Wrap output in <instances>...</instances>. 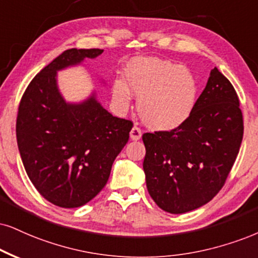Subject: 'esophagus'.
<instances>
[{"label": "esophagus", "instance_id": "1", "mask_svg": "<svg viewBox=\"0 0 258 258\" xmlns=\"http://www.w3.org/2000/svg\"><path fill=\"white\" fill-rule=\"evenodd\" d=\"M141 136H142V132H141V129H140L138 125H134V126H133L132 132H130V139L134 140V141H136V140H140V139H141Z\"/></svg>", "mask_w": 258, "mask_h": 258}]
</instances>
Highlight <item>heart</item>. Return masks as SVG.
Instances as JSON below:
<instances>
[{
    "mask_svg": "<svg viewBox=\"0 0 258 258\" xmlns=\"http://www.w3.org/2000/svg\"><path fill=\"white\" fill-rule=\"evenodd\" d=\"M126 84L114 80L112 94L122 107L130 104V90L138 98L142 122L158 132L176 129L195 109L199 86L189 68L153 57L132 59L124 71Z\"/></svg>",
    "mask_w": 258,
    "mask_h": 258,
    "instance_id": "1",
    "label": "heart"
}]
</instances>
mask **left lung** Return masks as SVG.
Instances as JSON below:
<instances>
[{
    "label": "left lung",
    "mask_w": 258,
    "mask_h": 258,
    "mask_svg": "<svg viewBox=\"0 0 258 258\" xmlns=\"http://www.w3.org/2000/svg\"><path fill=\"white\" fill-rule=\"evenodd\" d=\"M243 134L239 98L215 67L185 123L142 135L149 195L171 214L208 203L225 185Z\"/></svg>",
    "instance_id": "left-lung-1"
}]
</instances>
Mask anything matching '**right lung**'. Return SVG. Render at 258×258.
<instances>
[{
    "label": "right lung",
    "instance_id": "right-lung-1",
    "mask_svg": "<svg viewBox=\"0 0 258 258\" xmlns=\"http://www.w3.org/2000/svg\"><path fill=\"white\" fill-rule=\"evenodd\" d=\"M103 51L66 50L32 79L19 104L22 164L38 192L62 208L84 206L101 191L133 128L132 120L113 117L94 95L67 104L57 88V71Z\"/></svg>",
    "mask_w": 258,
    "mask_h": 258
}]
</instances>
